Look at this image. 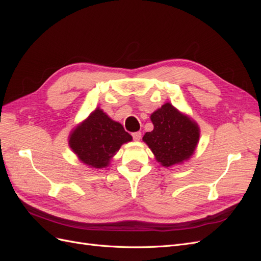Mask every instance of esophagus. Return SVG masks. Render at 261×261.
<instances>
[{
  "label": "esophagus",
  "mask_w": 261,
  "mask_h": 261,
  "mask_svg": "<svg viewBox=\"0 0 261 261\" xmlns=\"http://www.w3.org/2000/svg\"><path fill=\"white\" fill-rule=\"evenodd\" d=\"M132 136L134 138V140H139L141 138V133L140 132H136V133H133Z\"/></svg>",
  "instance_id": "obj_1"
}]
</instances>
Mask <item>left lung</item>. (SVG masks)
Listing matches in <instances>:
<instances>
[{"label": "left lung", "instance_id": "8db88e82", "mask_svg": "<svg viewBox=\"0 0 261 261\" xmlns=\"http://www.w3.org/2000/svg\"><path fill=\"white\" fill-rule=\"evenodd\" d=\"M154 128L145 134L144 141L158 162L171 167L188 159L199 140V128L191 118L165 103L151 114Z\"/></svg>", "mask_w": 261, "mask_h": 261}]
</instances>
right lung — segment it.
Returning <instances> with one entry per match:
<instances>
[{"label":"right lung","mask_w":261,"mask_h":261,"mask_svg":"<svg viewBox=\"0 0 261 261\" xmlns=\"http://www.w3.org/2000/svg\"><path fill=\"white\" fill-rule=\"evenodd\" d=\"M132 140L123 126L97 109L70 134L69 147L81 161L92 168H106L124 143Z\"/></svg>","instance_id":"right-lung-1"}]
</instances>
